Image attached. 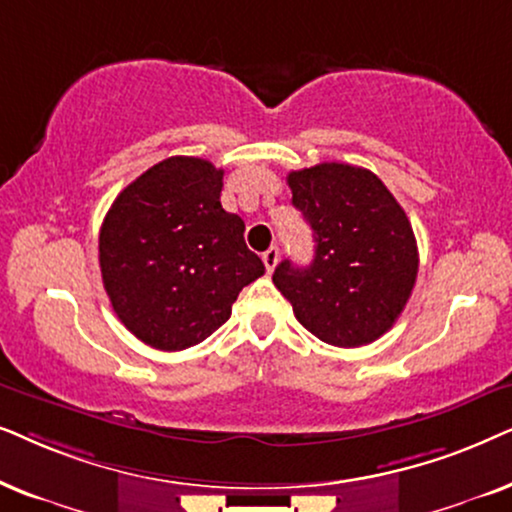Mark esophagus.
Instances as JSON below:
<instances>
[{
    "label": "esophagus",
    "mask_w": 512,
    "mask_h": 512,
    "mask_svg": "<svg viewBox=\"0 0 512 512\" xmlns=\"http://www.w3.org/2000/svg\"><path fill=\"white\" fill-rule=\"evenodd\" d=\"M278 257H281V252H278L276 245H271V248H269L267 252H262V262H264V267H267L269 274H271V271L276 269V264H278Z\"/></svg>",
    "instance_id": "obj_1"
}]
</instances>
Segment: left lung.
Returning <instances> with one entry per match:
<instances>
[{
	"mask_svg": "<svg viewBox=\"0 0 512 512\" xmlns=\"http://www.w3.org/2000/svg\"><path fill=\"white\" fill-rule=\"evenodd\" d=\"M292 206L313 229L309 267L283 260L274 285L320 342L356 349L393 327L419 271L405 210L372 170L318 163L288 175Z\"/></svg>",
	"mask_w": 512,
	"mask_h": 512,
	"instance_id": "8db88e82",
	"label": "left lung"
}]
</instances>
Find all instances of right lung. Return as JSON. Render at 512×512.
<instances>
[{
	"mask_svg": "<svg viewBox=\"0 0 512 512\" xmlns=\"http://www.w3.org/2000/svg\"><path fill=\"white\" fill-rule=\"evenodd\" d=\"M222 175L206 159L170 156L133 180L102 222V285L121 323L152 349L203 342L264 274L243 220L222 208Z\"/></svg>",
	"mask_w": 512,
	"mask_h": 512,
	"instance_id": "obj_1",
	"label": "right lung"
}]
</instances>
